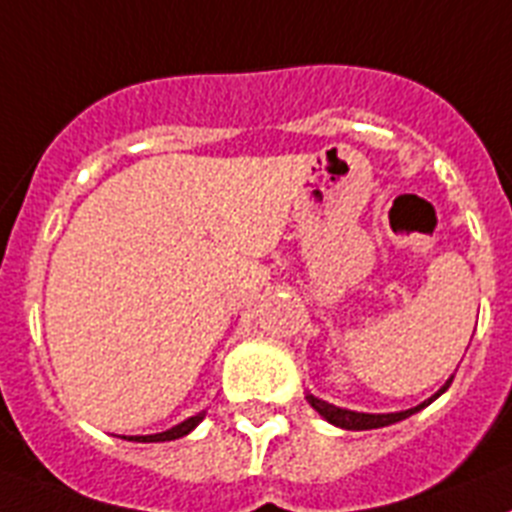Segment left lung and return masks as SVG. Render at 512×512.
<instances>
[{"mask_svg": "<svg viewBox=\"0 0 512 512\" xmlns=\"http://www.w3.org/2000/svg\"><path fill=\"white\" fill-rule=\"evenodd\" d=\"M453 383V375L445 381V386L440 388L435 396H430L427 401H422L419 406H412V409H406V412H391V414H365V412H352V409H342V406H334L329 404V401H321L316 399L313 393H308L305 399H308V404L316 409L318 414H321L326 422H331V425L342 427V430H375V427H388L393 425V422H401V419L412 417V414H417L419 409H425L427 404H432V401L438 399L440 393L448 391V386Z\"/></svg>", "mask_w": 512, "mask_h": 512, "instance_id": "left-lung-1", "label": "left lung"}]
</instances>
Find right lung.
Instances as JSON below:
<instances>
[{
    "label": "right lung",
    "mask_w": 512,
    "mask_h": 512,
    "mask_svg": "<svg viewBox=\"0 0 512 512\" xmlns=\"http://www.w3.org/2000/svg\"><path fill=\"white\" fill-rule=\"evenodd\" d=\"M202 419H204V412L196 414V417L183 419L181 425L170 427V430H165V432H155V435H129V438L124 435V440H134V443H165V440H178V438H183V435H189V432L194 430V427L199 425Z\"/></svg>",
    "instance_id": "obj_1"
}]
</instances>
